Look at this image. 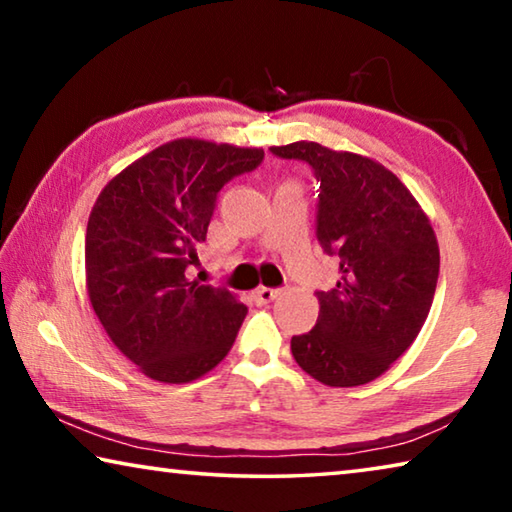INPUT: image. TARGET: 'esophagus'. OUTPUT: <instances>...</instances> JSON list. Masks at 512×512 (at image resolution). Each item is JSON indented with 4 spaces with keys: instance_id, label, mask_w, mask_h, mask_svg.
<instances>
[{
    "instance_id": "1",
    "label": "esophagus",
    "mask_w": 512,
    "mask_h": 512,
    "mask_svg": "<svg viewBox=\"0 0 512 512\" xmlns=\"http://www.w3.org/2000/svg\"><path fill=\"white\" fill-rule=\"evenodd\" d=\"M277 296H280V289H268V287H257L253 291V298L257 305H266V302H273Z\"/></svg>"
}]
</instances>
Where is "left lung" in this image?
Here are the masks:
<instances>
[{"instance_id": "8db88e82", "label": "left lung", "mask_w": 512, "mask_h": 512, "mask_svg": "<svg viewBox=\"0 0 512 512\" xmlns=\"http://www.w3.org/2000/svg\"><path fill=\"white\" fill-rule=\"evenodd\" d=\"M320 180L318 241L339 257V282L318 291V320L293 336L298 366L334 388L368 384L418 339L436 293L440 250L429 216L393 171L318 142L271 146Z\"/></svg>"}]
</instances>
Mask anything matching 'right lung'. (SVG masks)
I'll return each instance as SVG.
<instances>
[{"label":"right lung","mask_w":512,"mask_h":512,"mask_svg":"<svg viewBox=\"0 0 512 512\" xmlns=\"http://www.w3.org/2000/svg\"><path fill=\"white\" fill-rule=\"evenodd\" d=\"M262 160L255 146L180 137L101 189L85 232V287L110 341L146 377L189 384L235 343L244 302L185 271L198 264L216 194Z\"/></svg>","instance_id":"obj_1"}]
</instances>
